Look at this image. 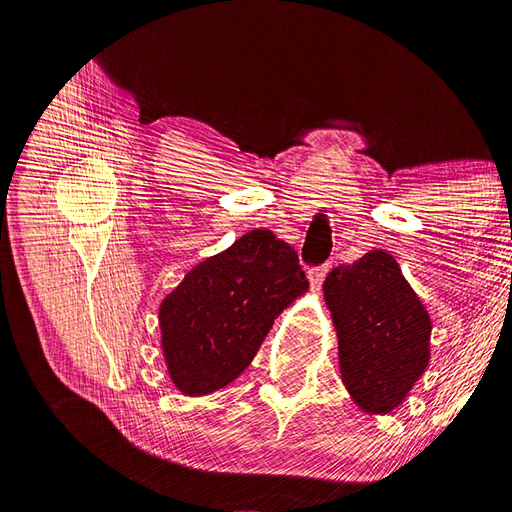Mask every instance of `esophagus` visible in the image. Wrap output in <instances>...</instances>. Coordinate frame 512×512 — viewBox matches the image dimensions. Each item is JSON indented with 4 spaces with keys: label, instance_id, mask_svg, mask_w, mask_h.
<instances>
[{
    "label": "esophagus",
    "instance_id": "esophagus-1",
    "mask_svg": "<svg viewBox=\"0 0 512 512\" xmlns=\"http://www.w3.org/2000/svg\"><path fill=\"white\" fill-rule=\"evenodd\" d=\"M327 273H329V265L312 267V269L307 271V277H309V282H312V288H314V290H320V286H322V282H324V277H327Z\"/></svg>",
    "mask_w": 512,
    "mask_h": 512
}]
</instances>
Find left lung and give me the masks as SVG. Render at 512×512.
<instances>
[{
    "label": "left lung",
    "instance_id": "left-lung-1",
    "mask_svg": "<svg viewBox=\"0 0 512 512\" xmlns=\"http://www.w3.org/2000/svg\"><path fill=\"white\" fill-rule=\"evenodd\" d=\"M322 288L350 397L363 412L391 414L429 365V312L384 250L333 269Z\"/></svg>",
    "mask_w": 512,
    "mask_h": 512
}]
</instances>
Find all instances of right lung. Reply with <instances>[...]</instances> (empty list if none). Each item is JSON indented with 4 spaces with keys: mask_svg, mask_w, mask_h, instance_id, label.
Returning a JSON list of instances; mask_svg holds the SVG:
<instances>
[{
    "mask_svg": "<svg viewBox=\"0 0 512 512\" xmlns=\"http://www.w3.org/2000/svg\"><path fill=\"white\" fill-rule=\"evenodd\" d=\"M292 245L252 230L183 277L160 305L162 350L183 395H209L239 378L273 320L307 292Z\"/></svg>",
    "mask_w": 512,
    "mask_h": 512,
    "instance_id": "1",
    "label": "right lung"
}]
</instances>
